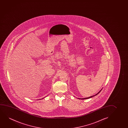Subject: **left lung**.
Returning a JSON list of instances; mask_svg holds the SVG:
<instances>
[{
	"mask_svg": "<svg viewBox=\"0 0 128 128\" xmlns=\"http://www.w3.org/2000/svg\"><path fill=\"white\" fill-rule=\"evenodd\" d=\"M102 89L100 90L99 92H98V94H96L95 95H94V96H90V97H89V98H82V99H88V98H92V97H93V96H96V95L98 94L99 93H100V91H102Z\"/></svg>",
	"mask_w": 128,
	"mask_h": 128,
	"instance_id": "1",
	"label": "left lung"
}]
</instances>
